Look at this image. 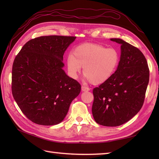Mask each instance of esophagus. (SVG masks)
Listing matches in <instances>:
<instances>
[{
    "mask_svg": "<svg viewBox=\"0 0 159 159\" xmlns=\"http://www.w3.org/2000/svg\"><path fill=\"white\" fill-rule=\"evenodd\" d=\"M81 89H82L83 92H88V91L90 90V89L89 88V87H85V86H83V85L81 87Z\"/></svg>",
    "mask_w": 159,
    "mask_h": 159,
    "instance_id": "esophagus-1",
    "label": "esophagus"
}]
</instances>
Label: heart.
Returning a JSON list of instances; mask_svg holds the SVG:
<instances>
[{
    "label": "heart",
    "mask_w": 159,
    "mask_h": 159,
    "mask_svg": "<svg viewBox=\"0 0 159 159\" xmlns=\"http://www.w3.org/2000/svg\"><path fill=\"white\" fill-rule=\"evenodd\" d=\"M120 60V52L116 48L85 43L76 46L73 50V55L67 56V70L70 76L76 79L82 67L84 76L89 81L98 85L113 75Z\"/></svg>",
    "instance_id": "b5f03b06"
}]
</instances>
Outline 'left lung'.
Segmentation results:
<instances>
[{"label": "left lung", "instance_id": "left-lung-1", "mask_svg": "<svg viewBox=\"0 0 159 159\" xmlns=\"http://www.w3.org/2000/svg\"><path fill=\"white\" fill-rule=\"evenodd\" d=\"M121 57L116 72L106 82L93 89L92 114L98 124L117 126L127 122L142 107L150 71L139 49L117 38Z\"/></svg>", "mask_w": 159, "mask_h": 159}]
</instances>
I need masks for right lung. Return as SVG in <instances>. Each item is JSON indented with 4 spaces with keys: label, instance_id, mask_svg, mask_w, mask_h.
<instances>
[{
    "label": "right lung",
    "instance_id": "1",
    "mask_svg": "<svg viewBox=\"0 0 159 159\" xmlns=\"http://www.w3.org/2000/svg\"><path fill=\"white\" fill-rule=\"evenodd\" d=\"M75 39L61 35L32 39L13 61V98L33 122L43 126L61 122L72 101L80 93V83L63 70L64 52Z\"/></svg>",
    "mask_w": 159,
    "mask_h": 159
}]
</instances>
